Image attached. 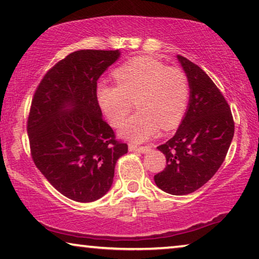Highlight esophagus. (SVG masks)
I'll return each mask as SVG.
<instances>
[{
    "mask_svg": "<svg viewBox=\"0 0 259 259\" xmlns=\"http://www.w3.org/2000/svg\"><path fill=\"white\" fill-rule=\"evenodd\" d=\"M151 150V146H136L130 144L129 145V151H134V152H142V153H146Z\"/></svg>",
    "mask_w": 259,
    "mask_h": 259,
    "instance_id": "1",
    "label": "esophagus"
}]
</instances>
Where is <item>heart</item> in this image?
<instances>
[{
  "label": "heart",
  "mask_w": 259,
  "mask_h": 259,
  "mask_svg": "<svg viewBox=\"0 0 259 259\" xmlns=\"http://www.w3.org/2000/svg\"><path fill=\"white\" fill-rule=\"evenodd\" d=\"M117 84L99 81L97 101L113 125L121 124L130 110L129 98L137 94L138 110L118 130L128 141L141 143L154 136L159 129L178 125L189 99L188 78L181 69L167 68L152 57H136L114 71Z\"/></svg>",
  "instance_id": "b5f03b06"
}]
</instances>
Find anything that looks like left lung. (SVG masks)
Instances as JSON below:
<instances>
[{
  "instance_id": "left-lung-1",
  "label": "left lung",
  "mask_w": 259,
  "mask_h": 259,
  "mask_svg": "<svg viewBox=\"0 0 259 259\" xmlns=\"http://www.w3.org/2000/svg\"><path fill=\"white\" fill-rule=\"evenodd\" d=\"M176 57L188 78L189 104L174 136L157 147L167 165L154 182L167 194L182 196L204 186L219 169L231 146L234 121L211 78L186 57Z\"/></svg>"
}]
</instances>
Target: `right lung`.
<instances>
[{"mask_svg": "<svg viewBox=\"0 0 259 259\" xmlns=\"http://www.w3.org/2000/svg\"><path fill=\"white\" fill-rule=\"evenodd\" d=\"M120 56L118 49L73 52L45 75L32 100L27 134L33 161L76 202L107 194L117 159L128 152L102 118L96 96L98 79Z\"/></svg>", "mask_w": 259, "mask_h": 259, "instance_id": "obj_1", "label": "right lung"}]
</instances>
